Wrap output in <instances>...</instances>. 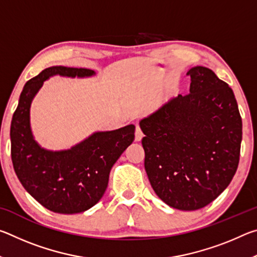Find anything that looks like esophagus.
<instances>
[{
    "label": "esophagus",
    "mask_w": 257,
    "mask_h": 257,
    "mask_svg": "<svg viewBox=\"0 0 257 257\" xmlns=\"http://www.w3.org/2000/svg\"><path fill=\"white\" fill-rule=\"evenodd\" d=\"M143 136H144V135H143L141 127H139V125H136V132H135V141L141 142Z\"/></svg>",
    "instance_id": "34e87169"
}]
</instances>
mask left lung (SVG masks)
Segmentation results:
<instances>
[{"label": "left lung", "instance_id": "8db88e82", "mask_svg": "<svg viewBox=\"0 0 257 257\" xmlns=\"http://www.w3.org/2000/svg\"><path fill=\"white\" fill-rule=\"evenodd\" d=\"M189 94L141 120L145 170L169 206L195 211L227 188L237 171L241 116L232 89L211 69L194 67Z\"/></svg>", "mask_w": 257, "mask_h": 257}]
</instances>
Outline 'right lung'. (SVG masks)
Listing matches in <instances>:
<instances>
[{"instance_id":"add662e5","label":"right lung","mask_w":257,"mask_h":257,"mask_svg":"<svg viewBox=\"0 0 257 257\" xmlns=\"http://www.w3.org/2000/svg\"><path fill=\"white\" fill-rule=\"evenodd\" d=\"M90 77V69L51 67L26 82L11 121V159L24 188L46 207L75 214L94 206L105 193L111 168L132 144L135 125L98 132L67 151H47L35 142L29 111L33 98L50 77Z\"/></svg>"}]
</instances>
